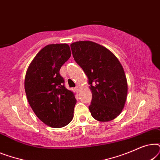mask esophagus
<instances>
[{
	"instance_id": "obj_1",
	"label": "esophagus",
	"mask_w": 160,
	"mask_h": 160,
	"mask_svg": "<svg viewBox=\"0 0 160 160\" xmlns=\"http://www.w3.org/2000/svg\"><path fill=\"white\" fill-rule=\"evenodd\" d=\"M75 89H76V91L77 92H78L80 91V87L79 86H76L75 87Z\"/></svg>"
}]
</instances>
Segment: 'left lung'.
<instances>
[{
	"label": "left lung",
	"mask_w": 160,
	"mask_h": 160,
	"mask_svg": "<svg viewBox=\"0 0 160 160\" xmlns=\"http://www.w3.org/2000/svg\"><path fill=\"white\" fill-rule=\"evenodd\" d=\"M73 58L88 78L92 99L89 109L94 119L109 122L122 111L128 82L118 58L103 46L90 41L71 44Z\"/></svg>",
	"instance_id": "1"
}]
</instances>
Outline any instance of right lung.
Instances as JSON below:
<instances>
[{
    "mask_svg": "<svg viewBox=\"0 0 160 160\" xmlns=\"http://www.w3.org/2000/svg\"><path fill=\"white\" fill-rule=\"evenodd\" d=\"M71 54L67 43L49 44L38 52L26 72L28 102L37 117L51 128H63L73 118L75 94L65 88L60 75V68Z\"/></svg>",
    "mask_w": 160,
    "mask_h": 160,
    "instance_id": "right-lung-1",
    "label": "right lung"
}]
</instances>
